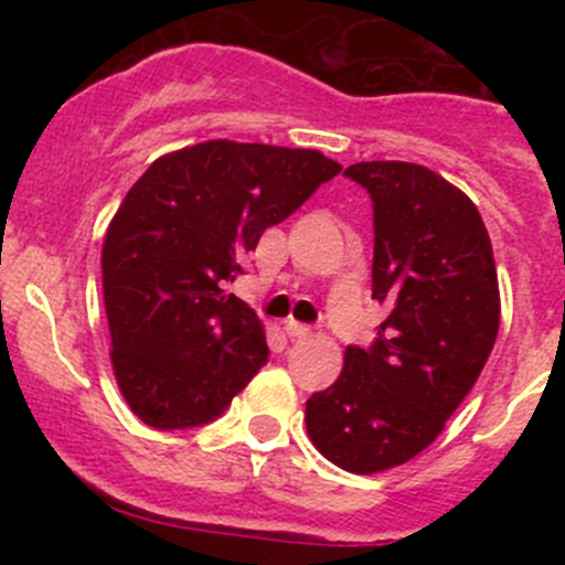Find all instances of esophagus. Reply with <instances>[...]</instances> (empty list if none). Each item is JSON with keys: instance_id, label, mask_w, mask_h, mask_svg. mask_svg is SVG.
<instances>
[{"instance_id": "1", "label": "esophagus", "mask_w": 565, "mask_h": 565, "mask_svg": "<svg viewBox=\"0 0 565 565\" xmlns=\"http://www.w3.org/2000/svg\"><path fill=\"white\" fill-rule=\"evenodd\" d=\"M284 333H287L289 339H309L311 328H306V324H300V322H295V319H289V322L284 324Z\"/></svg>"}]
</instances>
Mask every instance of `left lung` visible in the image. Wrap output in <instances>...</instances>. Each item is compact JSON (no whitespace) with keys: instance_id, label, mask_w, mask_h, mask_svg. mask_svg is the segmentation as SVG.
Masks as SVG:
<instances>
[{"instance_id":"8db88e82","label":"left lung","mask_w":565,"mask_h":565,"mask_svg":"<svg viewBox=\"0 0 565 565\" xmlns=\"http://www.w3.org/2000/svg\"><path fill=\"white\" fill-rule=\"evenodd\" d=\"M374 202L372 298L391 306L369 350L306 402L324 459L372 476L418 457L476 385L500 328L492 241L472 199L420 163L347 167Z\"/></svg>"}]
</instances>
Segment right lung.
Segmentation results:
<instances>
[{
    "label": "right lung",
    "instance_id": "add662e5",
    "mask_svg": "<svg viewBox=\"0 0 565 565\" xmlns=\"http://www.w3.org/2000/svg\"><path fill=\"white\" fill-rule=\"evenodd\" d=\"M339 172L317 150L213 139L161 156L125 193L100 254L108 355L147 426L210 424L265 366L262 319L224 281Z\"/></svg>",
    "mask_w": 565,
    "mask_h": 565
}]
</instances>
